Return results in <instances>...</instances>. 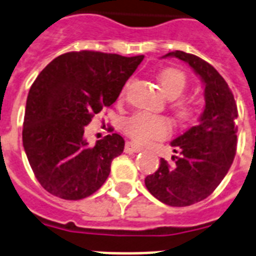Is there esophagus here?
I'll return each mask as SVG.
<instances>
[{
	"instance_id": "34e87169",
	"label": "esophagus",
	"mask_w": 256,
	"mask_h": 256,
	"mask_svg": "<svg viewBox=\"0 0 256 256\" xmlns=\"http://www.w3.org/2000/svg\"><path fill=\"white\" fill-rule=\"evenodd\" d=\"M143 151V147L138 146V144H135V143L128 142L126 143V146H124V152H140Z\"/></svg>"
}]
</instances>
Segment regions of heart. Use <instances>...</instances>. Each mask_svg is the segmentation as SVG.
<instances>
[{
  "label": "heart",
  "instance_id": "b5f03b06",
  "mask_svg": "<svg viewBox=\"0 0 256 256\" xmlns=\"http://www.w3.org/2000/svg\"><path fill=\"white\" fill-rule=\"evenodd\" d=\"M162 90L170 98H178L186 88V76L182 70L168 68L159 76ZM176 114L182 121H188L194 116V108L186 101H180L175 105ZM128 135L135 142L148 143L152 140L166 138L172 130L170 120L150 113H138L128 118L124 124Z\"/></svg>",
  "mask_w": 256,
  "mask_h": 256
}]
</instances>
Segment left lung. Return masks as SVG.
<instances>
[{
    "label": "left lung",
    "mask_w": 256,
    "mask_h": 256,
    "mask_svg": "<svg viewBox=\"0 0 256 256\" xmlns=\"http://www.w3.org/2000/svg\"><path fill=\"white\" fill-rule=\"evenodd\" d=\"M200 76L205 86V108L200 121L171 142L178 156L174 164L163 158L160 167L144 178L148 192L170 206H189L213 193L232 167L236 151V100L229 85L213 66L192 54L174 51Z\"/></svg>",
    "instance_id": "8db88e82"
}]
</instances>
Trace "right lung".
Listing matches in <instances>:
<instances>
[{
    "instance_id": "add662e5",
    "label": "right lung",
    "mask_w": 256,
    "mask_h": 256,
    "mask_svg": "<svg viewBox=\"0 0 256 256\" xmlns=\"http://www.w3.org/2000/svg\"><path fill=\"white\" fill-rule=\"evenodd\" d=\"M143 58L74 51L55 58L35 78L27 96L22 140L31 170L47 192L81 200L106 182L124 140L112 134L89 146L85 126L116 102Z\"/></svg>"
}]
</instances>
